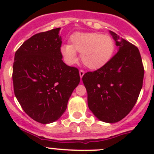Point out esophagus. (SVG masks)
<instances>
[{
	"label": "esophagus",
	"mask_w": 154,
	"mask_h": 154,
	"mask_svg": "<svg viewBox=\"0 0 154 154\" xmlns=\"http://www.w3.org/2000/svg\"><path fill=\"white\" fill-rule=\"evenodd\" d=\"M84 74H85V72H84L83 70H79V75H80V78H82V76L84 75Z\"/></svg>",
	"instance_id": "obj_1"
}]
</instances>
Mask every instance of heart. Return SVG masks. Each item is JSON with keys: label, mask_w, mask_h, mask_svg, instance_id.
I'll return each mask as SVG.
<instances>
[{"label": "heart", "mask_w": 154, "mask_h": 154, "mask_svg": "<svg viewBox=\"0 0 154 154\" xmlns=\"http://www.w3.org/2000/svg\"><path fill=\"white\" fill-rule=\"evenodd\" d=\"M115 42L109 35L99 33H75L70 38V45L61 47L65 62L72 65L81 53L82 62L87 68L96 70L106 65L115 51Z\"/></svg>", "instance_id": "heart-1"}]
</instances>
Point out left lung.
Masks as SVG:
<instances>
[{
	"label": "left lung",
	"mask_w": 154,
	"mask_h": 154,
	"mask_svg": "<svg viewBox=\"0 0 154 154\" xmlns=\"http://www.w3.org/2000/svg\"><path fill=\"white\" fill-rule=\"evenodd\" d=\"M109 32L119 51L103 67L85 73L82 82L89 109L99 120L113 123L123 119L135 106L143 86L144 69L137 47Z\"/></svg>",
	"instance_id": "1"
}]
</instances>
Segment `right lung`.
I'll list each match as a JSON object with an SVG mask.
<instances>
[{
  "label": "right lung",
  "mask_w": 154,
  "mask_h": 154,
  "mask_svg": "<svg viewBox=\"0 0 154 154\" xmlns=\"http://www.w3.org/2000/svg\"><path fill=\"white\" fill-rule=\"evenodd\" d=\"M59 31L58 28L33 35L14 55V95L24 112L43 124L62 116L80 82L78 69L62 61Z\"/></svg>",
  "instance_id": "obj_1"
}]
</instances>
